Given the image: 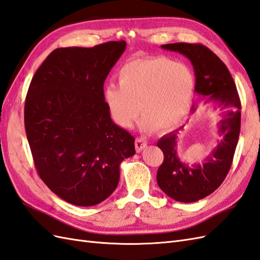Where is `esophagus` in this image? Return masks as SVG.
<instances>
[{"label":"esophagus","instance_id":"1","mask_svg":"<svg viewBox=\"0 0 260 260\" xmlns=\"http://www.w3.org/2000/svg\"><path fill=\"white\" fill-rule=\"evenodd\" d=\"M135 145H136V151L141 152L145 147H147V141H145L143 138H137L135 141Z\"/></svg>","mask_w":260,"mask_h":260}]
</instances>
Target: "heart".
I'll use <instances>...</instances> for the list:
<instances>
[{"label":"heart","instance_id":"1","mask_svg":"<svg viewBox=\"0 0 260 260\" xmlns=\"http://www.w3.org/2000/svg\"><path fill=\"white\" fill-rule=\"evenodd\" d=\"M118 84L104 89V101L117 124L132 125L139 113L144 131H168L191 108L195 76L185 62L166 56L134 58L119 69Z\"/></svg>","mask_w":260,"mask_h":260}]
</instances>
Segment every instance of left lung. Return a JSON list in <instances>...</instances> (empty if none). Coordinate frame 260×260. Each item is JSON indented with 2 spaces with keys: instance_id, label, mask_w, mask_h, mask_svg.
I'll return each mask as SVG.
<instances>
[{
  "instance_id": "8db88e82",
  "label": "left lung",
  "mask_w": 260,
  "mask_h": 260,
  "mask_svg": "<svg viewBox=\"0 0 260 260\" xmlns=\"http://www.w3.org/2000/svg\"><path fill=\"white\" fill-rule=\"evenodd\" d=\"M163 49L178 52L191 60L195 74V92L206 97L224 110L218 123V132L223 139L202 163L193 166L183 163L176 152L179 131L163 136L159 147L164 160L157 170L156 182L171 199L183 203H192L212 194L231 169L240 132V99L236 85L229 68L210 48L201 44L174 43L161 46ZM195 106L192 107L194 112Z\"/></svg>"
}]
</instances>
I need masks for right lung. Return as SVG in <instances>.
Instances as JSON below:
<instances>
[{
	"mask_svg": "<svg viewBox=\"0 0 260 260\" xmlns=\"http://www.w3.org/2000/svg\"><path fill=\"white\" fill-rule=\"evenodd\" d=\"M125 46L119 41L57 48L30 81L24 121L35 168L71 204L92 206L109 198L120 163L136 153L135 138L112 121L104 101V82Z\"/></svg>",
	"mask_w": 260,
	"mask_h": 260,
	"instance_id": "add662e5",
	"label": "right lung"
}]
</instances>
